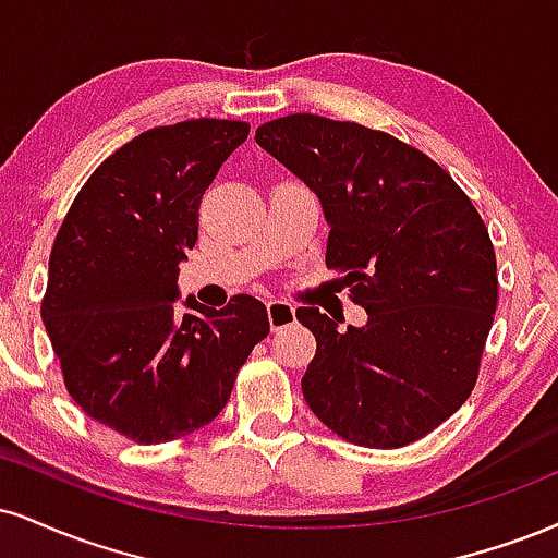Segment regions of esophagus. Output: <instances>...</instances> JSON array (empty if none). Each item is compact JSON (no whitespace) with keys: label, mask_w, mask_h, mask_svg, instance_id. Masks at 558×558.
<instances>
[{"label":"esophagus","mask_w":558,"mask_h":558,"mask_svg":"<svg viewBox=\"0 0 558 558\" xmlns=\"http://www.w3.org/2000/svg\"><path fill=\"white\" fill-rule=\"evenodd\" d=\"M267 317H270L272 330H280V327L296 325V308L288 304V301L270 299L267 301Z\"/></svg>","instance_id":"34e87169"}]
</instances>
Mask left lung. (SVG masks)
I'll return each mask as SVG.
<instances>
[{"mask_svg": "<svg viewBox=\"0 0 558 558\" xmlns=\"http://www.w3.org/2000/svg\"><path fill=\"white\" fill-rule=\"evenodd\" d=\"M257 143L317 192L330 223L327 267L348 275L366 327L338 332L317 306L296 319L317 340L301 392L359 447L424 439L471 398L499 304L488 228L458 181L381 130L291 113Z\"/></svg>", "mask_w": 558, "mask_h": 558, "instance_id": "8db88e82", "label": "left lung"}]
</instances>
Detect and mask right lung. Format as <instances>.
<instances>
[{
  "label": "right lung",
  "mask_w": 558,
  "mask_h": 558,
  "mask_svg": "<svg viewBox=\"0 0 558 558\" xmlns=\"http://www.w3.org/2000/svg\"><path fill=\"white\" fill-rule=\"evenodd\" d=\"M250 124L186 119L109 156L53 239L41 317L70 398L137 445L197 432L226 408L239 368L270 335L267 308L239 293L179 317V265L199 203Z\"/></svg>",
  "instance_id": "obj_1"
}]
</instances>
